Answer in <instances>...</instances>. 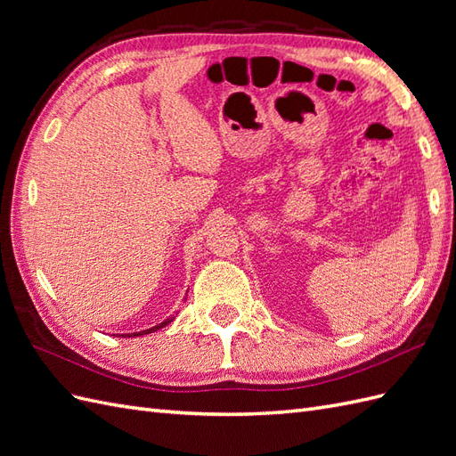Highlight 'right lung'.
Returning <instances> with one entry per match:
<instances>
[{"instance_id": "obj_1", "label": "right lung", "mask_w": 456, "mask_h": 456, "mask_svg": "<svg viewBox=\"0 0 456 456\" xmlns=\"http://www.w3.org/2000/svg\"><path fill=\"white\" fill-rule=\"evenodd\" d=\"M173 320H175V315L167 317V320L161 322L159 325H154V327H151V329H144V330H139V333H129V335H121V337H129V338H133V337H142V335H150V333H154V330H158V329H161V327H165V325H169Z\"/></svg>"}]
</instances>
